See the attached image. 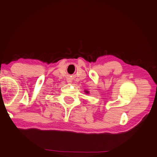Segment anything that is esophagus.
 I'll return each instance as SVG.
<instances>
[{"instance_id": "obj_1", "label": "esophagus", "mask_w": 157, "mask_h": 157, "mask_svg": "<svg viewBox=\"0 0 157 157\" xmlns=\"http://www.w3.org/2000/svg\"><path fill=\"white\" fill-rule=\"evenodd\" d=\"M67 82H68V83H70V84H71V82H72V81L70 80V79H69V80H67Z\"/></svg>"}]
</instances>
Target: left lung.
<instances>
[{
  "instance_id": "8db88e82",
  "label": "left lung",
  "mask_w": 157,
  "mask_h": 157,
  "mask_svg": "<svg viewBox=\"0 0 157 157\" xmlns=\"http://www.w3.org/2000/svg\"><path fill=\"white\" fill-rule=\"evenodd\" d=\"M84 92H85V93H87V94H88V93H89V92H88V90H85V91H84Z\"/></svg>"
}]
</instances>
